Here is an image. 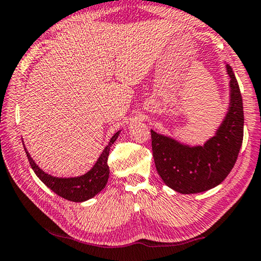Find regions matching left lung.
Returning <instances> with one entry per match:
<instances>
[{
    "instance_id": "obj_1",
    "label": "left lung",
    "mask_w": 261,
    "mask_h": 261,
    "mask_svg": "<svg viewBox=\"0 0 261 261\" xmlns=\"http://www.w3.org/2000/svg\"><path fill=\"white\" fill-rule=\"evenodd\" d=\"M230 103L223 122L204 145L191 146L151 130L155 169L166 185L182 194L200 193L216 188L231 172L244 136V109L239 85L231 67Z\"/></svg>"
}]
</instances>
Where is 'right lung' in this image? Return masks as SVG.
Here are the masks:
<instances>
[{
    "mask_svg": "<svg viewBox=\"0 0 261 261\" xmlns=\"http://www.w3.org/2000/svg\"><path fill=\"white\" fill-rule=\"evenodd\" d=\"M120 134V130L112 136L110 142L108 145L104 147L103 152L97 159L95 165L88 171L87 173L82 174V176L77 177H55L51 174L44 172L40 166H38L33 158H31L30 153L27 151L25 146V153L28 157V161L30 163L31 169L36 173V176L58 196L68 199L70 201H75V203H82L88 199H91L95 197L97 193H99L102 190L106 188L109 174H110V170H109L108 165V157L109 152H110V147L112 144L116 142Z\"/></svg>",
    "mask_w": 261,
    "mask_h": 261,
    "instance_id": "1",
    "label": "right lung"
}]
</instances>
